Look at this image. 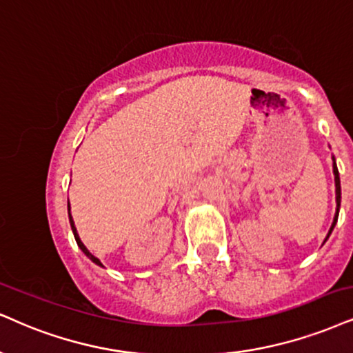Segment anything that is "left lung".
I'll return each instance as SVG.
<instances>
[{
  "label": "left lung",
  "mask_w": 353,
  "mask_h": 353,
  "mask_svg": "<svg viewBox=\"0 0 353 353\" xmlns=\"http://www.w3.org/2000/svg\"><path fill=\"white\" fill-rule=\"evenodd\" d=\"M332 162H334V165H332V170H334V181H336V203H337V208H336V216H334L332 225H330V229H329L327 236H325V239H324V242L327 241L329 236H330V234H332V230H334V228H336V224H337V219H339V210H341V196H342V193H341V176H339V170H337V163H336V157H334V155H332Z\"/></svg>",
  "instance_id": "8db88e82"
}]
</instances>
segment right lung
<instances>
[{"instance_id": "1", "label": "right lung", "mask_w": 353, "mask_h": 353, "mask_svg": "<svg viewBox=\"0 0 353 353\" xmlns=\"http://www.w3.org/2000/svg\"><path fill=\"white\" fill-rule=\"evenodd\" d=\"M68 221H70V225H72V232H73V236H75V241H77V243H78V247H80L81 249V252H83V254L88 256V259L91 260V262L93 263H97L98 267H103V263L99 262V259H97V256H94L93 254H91V252L86 249L85 247V243L81 242V239H80V236H78V232H77V228H75V223H73V217H72V214H70V201H68Z\"/></svg>"}]
</instances>
